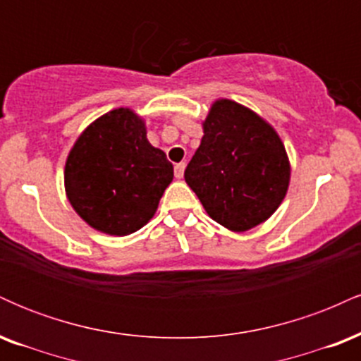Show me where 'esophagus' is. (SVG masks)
Wrapping results in <instances>:
<instances>
[{"mask_svg":"<svg viewBox=\"0 0 361 361\" xmlns=\"http://www.w3.org/2000/svg\"><path fill=\"white\" fill-rule=\"evenodd\" d=\"M185 175V163H178L175 164V176L178 178V180H181Z\"/></svg>","mask_w":361,"mask_h":361,"instance_id":"1","label":"esophagus"}]
</instances>
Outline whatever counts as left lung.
Returning a JSON list of instances; mask_svg holds the SVG:
<instances>
[{"mask_svg":"<svg viewBox=\"0 0 361 361\" xmlns=\"http://www.w3.org/2000/svg\"><path fill=\"white\" fill-rule=\"evenodd\" d=\"M185 181L215 222L244 233L270 219L283 202L290 183L288 156L267 120L221 98L210 106Z\"/></svg>","mask_w":361,"mask_h":361,"instance_id":"8db88e82","label":"left lung"}]
</instances>
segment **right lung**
<instances>
[{
    "label": "right lung",
    "instance_id": "add662e5",
    "mask_svg": "<svg viewBox=\"0 0 361 361\" xmlns=\"http://www.w3.org/2000/svg\"><path fill=\"white\" fill-rule=\"evenodd\" d=\"M146 123L130 109H115L82 130L66 159L69 204L93 229L127 235L151 221L173 164L147 140Z\"/></svg>",
    "mask_w": 361,
    "mask_h": 361
}]
</instances>
